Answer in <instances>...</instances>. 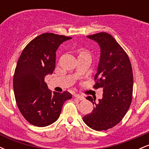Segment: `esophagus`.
Masks as SVG:
<instances>
[{"label": "esophagus", "instance_id": "esophagus-1", "mask_svg": "<svg viewBox=\"0 0 149 149\" xmlns=\"http://www.w3.org/2000/svg\"><path fill=\"white\" fill-rule=\"evenodd\" d=\"M75 97H76L77 100H78L80 101L85 100V97L83 96H82V95H75Z\"/></svg>", "mask_w": 149, "mask_h": 149}]
</instances>
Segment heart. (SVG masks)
Instances as JSON below:
<instances>
[{
    "mask_svg": "<svg viewBox=\"0 0 149 149\" xmlns=\"http://www.w3.org/2000/svg\"><path fill=\"white\" fill-rule=\"evenodd\" d=\"M88 54V51L85 50V49H81V50L80 51L79 55H81V54Z\"/></svg>",
    "mask_w": 149,
    "mask_h": 149,
    "instance_id": "obj_1",
    "label": "heart"
}]
</instances>
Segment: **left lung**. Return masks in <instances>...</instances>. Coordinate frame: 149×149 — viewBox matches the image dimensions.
Returning <instances> with one entry per match:
<instances>
[{
  "instance_id": "obj_1",
  "label": "left lung",
  "mask_w": 149,
  "mask_h": 149,
  "mask_svg": "<svg viewBox=\"0 0 149 149\" xmlns=\"http://www.w3.org/2000/svg\"><path fill=\"white\" fill-rule=\"evenodd\" d=\"M100 46L101 55L93 88H103V97L86 99L95 104L92 111L83 118L87 125L97 131L116 125L127 112L132 100L133 73L129 57L113 37L105 32L87 36Z\"/></svg>"
}]
</instances>
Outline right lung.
I'll list each match as a JSON object with an SVG mask.
<instances>
[{
  "label": "right lung",
  "mask_w": 149,
  "mask_h": 149,
  "mask_svg": "<svg viewBox=\"0 0 149 149\" xmlns=\"http://www.w3.org/2000/svg\"><path fill=\"white\" fill-rule=\"evenodd\" d=\"M71 37L45 33L29 42L19 58L13 78V88L17 107L29 123L45 127L55 122L71 93L52 92L45 77L55 68L56 51Z\"/></svg>",
  "instance_id": "obj_1"
}]
</instances>
